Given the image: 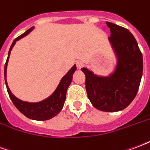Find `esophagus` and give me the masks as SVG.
Instances as JSON below:
<instances>
[{
    "instance_id": "1",
    "label": "esophagus",
    "mask_w": 150,
    "mask_h": 150,
    "mask_svg": "<svg viewBox=\"0 0 150 150\" xmlns=\"http://www.w3.org/2000/svg\"><path fill=\"white\" fill-rule=\"evenodd\" d=\"M76 66H77V68H78L79 70H80L82 67H83L84 64H83L82 62H80V61H78V62H76Z\"/></svg>"
}]
</instances>
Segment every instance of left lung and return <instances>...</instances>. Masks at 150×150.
I'll list each match as a JSON object with an SVG mask.
<instances>
[{
	"mask_svg": "<svg viewBox=\"0 0 150 150\" xmlns=\"http://www.w3.org/2000/svg\"><path fill=\"white\" fill-rule=\"evenodd\" d=\"M108 38L116 58L114 71L108 76L94 74L86 67V91L91 104L103 112H119L131 104L138 91L143 73V58L130 31L107 21Z\"/></svg>",
	"mask_w": 150,
	"mask_h": 150,
	"instance_id": "left-lung-1",
	"label": "left lung"
}]
</instances>
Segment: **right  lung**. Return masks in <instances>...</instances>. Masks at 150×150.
<instances>
[{
    "instance_id": "1",
    "label": "right lung",
    "mask_w": 150,
    "mask_h": 150,
    "mask_svg": "<svg viewBox=\"0 0 150 150\" xmlns=\"http://www.w3.org/2000/svg\"><path fill=\"white\" fill-rule=\"evenodd\" d=\"M34 29V27H31L30 29H29L28 30L25 32L24 34H22L19 37L17 38L12 43L10 49L8 50V58H7V60H6V62L5 64V81L8 96L11 99L13 104H14L15 107L17 108L23 115H25L26 117L31 120H47L53 118L57 114H59L60 111L62 109L66 100V95H67V88L72 81L73 74L76 71V65L75 64L69 70V71L60 80L55 91H54L49 97H47L45 100L39 101V102H36V103H30V102L21 100L18 98L16 97L11 92L10 89L8 88V83H7L6 72H7V65H8V59H9L10 53H11L13 47L14 46L15 43L17 42L18 40H20L22 38L28 35Z\"/></svg>"
}]
</instances>
